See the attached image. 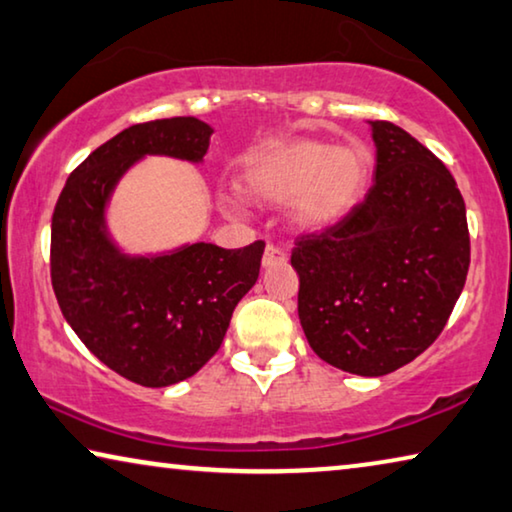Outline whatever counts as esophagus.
Instances as JSON below:
<instances>
[{
  "mask_svg": "<svg viewBox=\"0 0 512 512\" xmlns=\"http://www.w3.org/2000/svg\"><path fill=\"white\" fill-rule=\"evenodd\" d=\"M288 263V256L286 251L274 247V245H267L265 247V254H263V267L265 270H270V267H277V265H286Z\"/></svg>",
  "mask_w": 512,
  "mask_h": 512,
  "instance_id": "esophagus-1",
  "label": "esophagus"
}]
</instances>
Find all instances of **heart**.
<instances>
[{
  "label": "heart",
  "instance_id": "1",
  "mask_svg": "<svg viewBox=\"0 0 512 512\" xmlns=\"http://www.w3.org/2000/svg\"><path fill=\"white\" fill-rule=\"evenodd\" d=\"M368 169L371 157L364 148L297 137L251 155L242 167L240 190L265 206L288 203L297 229L327 231L359 206ZM224 208L231 210L233 203L224 201Z\"/></svg>",
  "mask_w": 512,
  "mask_h": 512
}]
</instances>
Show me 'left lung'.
I'll use <instances>...</instances> for the list:
<instances>
[{
    "label": "left lung",
    "instance_id": "left-lung-1",
    "mask_svg": "<svg viewBox=\"0 0 512 512\" xmlns=\"http://www.w3.org/2000/svg\"><path fill=\"white\" fill-rule=\"evenodd\" d=\"M368 125L373 187L345 222L297 242L290 263L311 350L345 373L380 377L442 334L465 288L469 229L442 160L398 125Z\"/></svg>",
    "mask_w": 512,
    "mask_h": 512
}]
</instances>
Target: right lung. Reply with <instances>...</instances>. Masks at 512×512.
Segmentation results:
<instances>
[{"mask_svg": "<svg viewBox=\"0 0 512 512\" xmlns=\"http://www.w3.org/2000/svg\"><path fill=\"white\" fill-rule=\"evenodd\" d=\"M212 132L194 116L130 125L70 174L52 215L61 313L102 364L141 387H169L199 371L261 272L263 240L242 249L187 242L162 254H125L107 229L116 185L139 160L167 155L201 164Z\"/></svg>", "mask_w": 512, "mask_h": 512, "instance_id": "1", "label": "right lung"}]
</instances>
